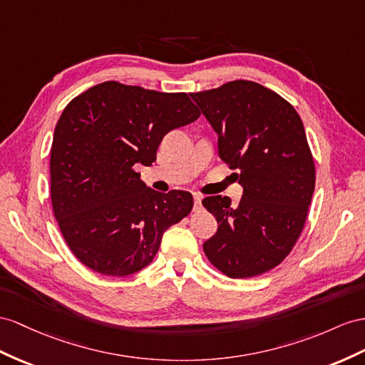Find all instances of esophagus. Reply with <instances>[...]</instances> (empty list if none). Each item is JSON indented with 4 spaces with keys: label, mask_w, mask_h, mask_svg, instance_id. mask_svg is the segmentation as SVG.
Returning a JSON list of instances; mask_svg holds the SVG:
<instances>
[{
    "label": "esophagus",
    "mask_w": 365,
    "mask_h": 365,
    "mask_svg": "<svg viewBox=\"0 0 365 365\" xmlns=\"http://www.w3.org/2000/svg\"><path fill=\"white\" fill-rule=\"evenodd\" d=\"M192 197H194V210H199L200 203H202V194L192 192Z\"/></svg>",
    "instance_id": "esophagus-1"
}]
</instances>
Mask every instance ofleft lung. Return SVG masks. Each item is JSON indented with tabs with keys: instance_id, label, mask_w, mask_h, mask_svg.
<instances>
[{
	"instance_id": "left-lung-1",
	"label": "left lung",
	"mask_w": 365,
	"mask_h": 365,
	"mask_svg": "<svg viewBox=\"0 0 365 365\" xmlns=\"http://www.w3.org/2000/svg\"><path fill=\"white\" fill-rule=\"evenodd\" d=\"M219 137V155L244 188L202 200L217 220L203 244L210 262L232 279L274 268L301 236L314 191V163L294 108L255 81L190 93Z\"/></svg>"
}]
</instances>
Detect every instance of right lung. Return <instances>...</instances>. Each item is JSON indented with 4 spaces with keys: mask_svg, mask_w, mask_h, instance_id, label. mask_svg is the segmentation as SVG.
<instances>
[{
    "mask_svg": "<svg viewBox=\"0 0 365 365\" xmlns=\"http://www.w3.org/2000/svg\"><path fill=\"white\" fill-rule=\"evenodd\" d=\"M200 110L188 93L106 81L64 108L51 149V197L71 251L93 272L129 276L153 262L163 232L192 210V195L158 192L135 173L151 166L170 130Z\"/></svg>",
    "mask_w": 365,
    "mask_h": 365,
    "instance_id": "1",
    "label": "right lung"
}]
</instances>
